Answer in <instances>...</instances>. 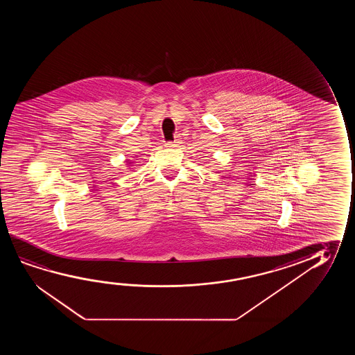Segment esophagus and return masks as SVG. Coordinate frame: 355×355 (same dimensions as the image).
I'll use <instances>...</instances> for the list:
<instances>
[{
    "mask_svg": "<svg viewBox=\"0 0 355 355\" xmlns=\"http://www.w3.org/2000/svg\"><path fill=\"white\" fill-rule=\"evenodd\" d=\"M182 144V141H180V138H175L173 141H168V143H166L165 146L167 148H177V146H180Z\"/></svg>",
    "mask_w": 355,
    "mask_h": 355,
    "instance_id": "34e87169",
    "label": "esophagus"
}]
</instances>
